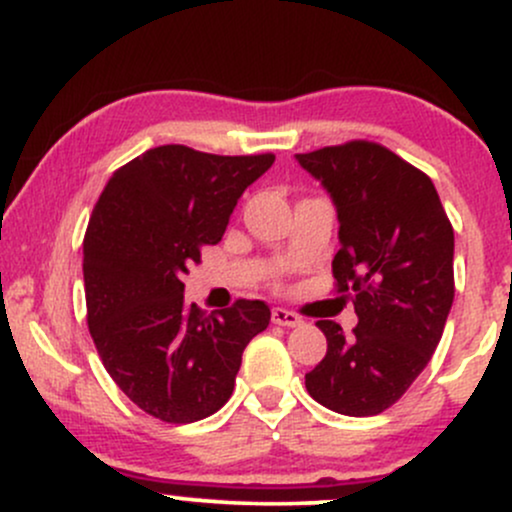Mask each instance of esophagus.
Returning <instances> with one entry per match:
<instances>
[{"label": "esophagus", "instance_id": "obj_1", "mask_svg": "<svg viewBox=\"0 0 512 512\" xmlns=\"http://www.w3.org/2000/svg\"><path fill=\"white\" fill-rule=\"evenodd\" d=\"M272 322H274V325H281V327H298V325H303V317L291 313V310H286V308H274L272 310Z\"/></svg>", "mask_w": 512, "mask_h": 512}]
</instances>
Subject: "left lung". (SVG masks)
Instances as JSON below:
<instances>
[{"label": "left lung", "instance_id": "8db88e82", "mask_svg": "<svg viewBox=\"0 0 512 512\" xmlns=\"http://www.w3.org/2000/svg\"><path fill=\"white\" fill-rule=\"evenodd\" d=\"M330 192L339 219L332 274L358 315L344 334L320 320L327 354L305 373L310 397L344 416H373L419 378L455 298V233L431 178L373 142L296 154Z\"/></svg>", "mask_w": 512, "mask_h": 512}]
</instances>
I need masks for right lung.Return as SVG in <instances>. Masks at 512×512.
<instances>
[{"mask_svg":"<svg viewBox=\"0 0 512 512\" xmlns=\"http://www.w3.org/2000/svg\"><path fill=\"white\" fill-rule=\"evenodd\" d=\"M274 154L216 156L166 144L115 170L84 238L86 320L105 370L146 414L192 424L233 395L245 346L269 305L207 315L185 303L182 274L216 245L240 195Z\"/></svg>","mask_w":512,"mask_h":512,"instance_id":"obj_1","label":"right lung"}]
</instances>
